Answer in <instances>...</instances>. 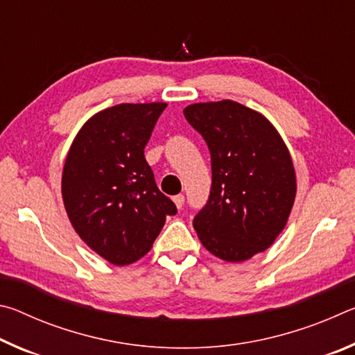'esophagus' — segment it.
Wrapping results in <instances>:
<instances>
[{"mask_svg":"<svg viewBox=\"0 0 355 355\" xmlns=\"http://www.w3.org/2000/svg\"><path fill=\"white\" fill-rule=\"evenodd\" d=\"M173 203H175L178 209H182V208H183V205H184V196L178 194V196L173 197Z\"/></svg>","mask_w":355,"mask_h":355,"instance_id":"obj_1","label":"esophagus"}]
</instances>
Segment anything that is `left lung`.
Returning <instances> with one entry per match:
<instances>
[{
    "label": "left lung",
    "instance_id": "1",
    "mask_svg": "<svg viewBox=\"0 0 355 355\" xmlns=\"http://www.w3.org/2000/svg\"><path fill=\"white\" fill-rule=\"evenodd\" d=\"M183 114L211 155L213 183L196 216L197 236L228 263L271 248L296 199V171L285 141L261 112L232 100L186 106Z\"/></svg>",
    "mask_w": 355,
    "mask_h": 355
}]
</instances>
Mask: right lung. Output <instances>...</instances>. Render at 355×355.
Segmentation results:
<instances>
[{
	"instance_id": "add662e5",
	"label": "right lung",
	"mask_w": 355,
	"mask_h": 355,
	"mask_svg": "<svg viewBox=\"0 0 355 355\" xmlns=\"http://www.w3.org/2000/svg\"><path fill=\"white\" fill-rule=\"evenodd\" d=\"M167 103H120L94 114L65 158V211L87 248L116 266L148 254L177 207L155 183L144 148Z\"/></svg>"
}]
</instances>
